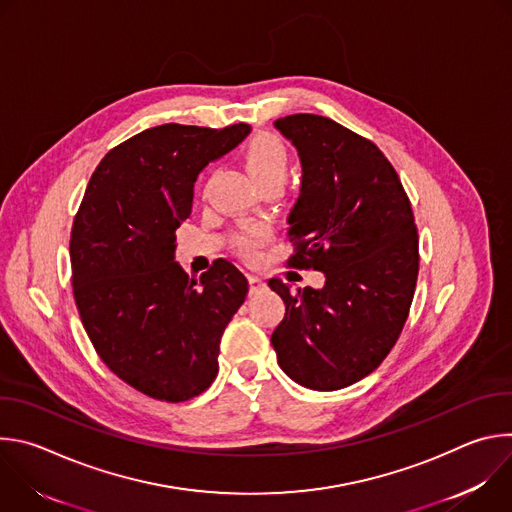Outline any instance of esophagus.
Listing matches in <instances>:
<instances>
[{"label": "esophagus", "mask_w": 512, "mask_h": 512, "mask_svg": "<svg viewBox=\"0 0 512 512\" xmlns=\"http://www.w3.org/2000/svg\"><path fill=\"white\" fill-rule=\"evenodd\" d=\"M249 285H251V294H259V291L265 289V281L257 275H251L249 277Z\"/></svg>", "instance_id": "esophagus-1"}]
</instances>
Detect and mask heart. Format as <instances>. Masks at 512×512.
<instances>
[{"instance_id":"obj_1","label":"heart","mask_w":512,"mask_h":512,"mask_svg":"<svg viewBox=\"0 0 512 512\" xmlns=\"http://www.w3.org/2000/svg\"><path fill=\"white\" fill-rule=\"evenodd\" d=\"M245 166L253 180L263 186L267 182H283L291 172V156L287 145L273 133H257L245 145ZM261 243V235L253 233L247 237L237 239L239 249L245 255L255 253L257 245Z\"/></svg>"}]
</instances>
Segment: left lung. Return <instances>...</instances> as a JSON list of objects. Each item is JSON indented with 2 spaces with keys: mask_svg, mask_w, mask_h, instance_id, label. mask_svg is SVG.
<instances>
[{
  "mask_svg": "<svg viewBox=\"0 0 512 512\" xmlns=\"http://www.w3.org/2000/svg\"><path fill=\"white\" fill-rule=\"evenodd\" d=\"M296 145L302 188L287 216L291 267L322 271V289L291 294L271 334L281 371L314 391L371 375L395 346L415 294L419 239L403 184L369 139L312 113L273 123Z\"/></svg>",
  "mask_w": 512,
  "mask_h": 512,
  "instance_id": "left-lung-1",
  "label": "left lung"
}]
</instances>
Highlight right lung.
<instances>
[{
    "label": "right lung",
    "mask_w": 512,
    "mask_h": 512,
    "mask_svg": "<svg viewBox=\"0 0 512 512\" xmlns=\"http://www.w3.org/2000/svg\"><path fill=\"white\" fill-rule=\"evenodd\" d=\"M251 131L166 123L113 148L93 172L72 223V294L107 367L158 401H188L218 373L221 336L247 298L227 259L190 277L176 229L190 216L198 174Z\"/></svg>",
    "instance_id": "right-lung-1"
}]
</instances>
